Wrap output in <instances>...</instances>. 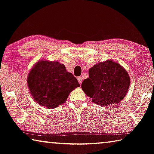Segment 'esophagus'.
I'll list each match as a JSON object with an SVG mask.
<instances>
[{
    "mask_svg": "<svg viewBox=\"0 0 154 154\" xmlns=\"http://www.w3.org/2000/svg\"><path fill=\"white\" fill-rule=\"evenodd\" d=\"M77 79H78V82H79V84H81L82 83V80H83L82 77H79L77 78Z\"/></svg>",
    "mask_w": 154,
    "mask_h": 154,
    "instance_id": "1",
    "label": "esophagus"
}]
</instances>
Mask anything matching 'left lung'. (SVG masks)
I'll use <instances>...</instances> for the list:
<instances>
[{"label": "left lung", "mask_w": 154, "mask_h": 154, "mask_svg": "<svg viewBox=\"0 0 154 154\" xmlns=\"http://www.w3.org/2000/svg\"><path fill=\"white\" fill-rule=\"evenodd\" d=\"M89 78L84 79L82 88L92 101L103 106L120 103L130 88L128 72L112 60L100 62L89 70Z\"/></svg>", "instance_id": "left-lung-1"}]
</instances>
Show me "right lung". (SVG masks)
Here are the masks:
<instances>
[{
	"label": "right lung",
	"instance_id": "add662e5",
	"mask_svg": "<svg viewBox=\"0 0 154 154\" xmlns=\"http://www.w3.org/2000/svg\"><path fill=\"white\" fill-rule=\"evenodd\" d=\"M27 84L34 100L48 108L64 103L70 92L79 86L64 64L49 61L36 63L28 75Z\"/></svg>",
	"mask_w": 154,
	"mask_h": 154
}]
</instances>
